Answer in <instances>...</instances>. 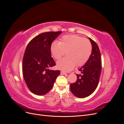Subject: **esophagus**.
<instances>
[{
	"label": "esophagus",
	"mask_w": 124,
	"mask_h": 124,
	"mask_svg": "<svg viewBox=\"0 0 124 124\" xmlns=\"http://www.w3.org/2000/svg\"><path fill=\"white\" fill-rule=\"evenodd\" d=\"M61 74L62 75H65V74H67V73L65 72V71H61Z\"/></svg>",
	"instance_id": "obj_1"
}]
</instances>
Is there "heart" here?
Returning <instances> with one entry per match:
<instances>
[{
    "label": "heart",
    "instance_id": "b5f03b06",
    "mask_svg": "<svg viewBox=\"0 0 124 124\" xmlns=\"http://www.w3.org/2000/svg\"><path fill=\"white\" fill-rule=\"evenodd\" d=\"M53 57L59 60L67 54L66 57L59 61L57 67L65 71L72 70L76 65L83 66L87 62L92 52V46L90 41L77 35L62 36L58 42L53 41L50 47Z\"/></svg>",
    "mask_w": 124,
    "mask_h": 124
}]
</instances>
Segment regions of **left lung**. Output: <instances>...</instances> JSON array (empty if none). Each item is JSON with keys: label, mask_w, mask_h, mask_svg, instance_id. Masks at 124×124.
<instances>
[{"label": "left lung", "mask_w": 124, "mask_h": 124, "mask_svg": "<svg viewBox=\"0 0 124 124\" xmlns=\"http://www.w3.org/2000/svg\"><path fill=\"white\" fill-rule=\"evenodd\" d=\"M92 45V52L85 64L78 69L81 74H77L76 83L70 84V90L78 98H85L91 95L98 85L102 63L98 45L89 38Z\"/></svg>", "instance_id": "1"}]
</instances>
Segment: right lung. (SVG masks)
Here are the masks:
<instances>
[{
	"label": "right lung",
	"instance_id": "1",
	"mask_svg": "<svg viewBox=\"0 0 124 124\" xmlns=\"http://www.w3.org/2000/svg\"><path fill=\"white\" fill-rule=\"evenodd\" d=\"M62 31L43 32L28 43L23 59V74L25 83L32 93L46 94L53 87L60 70H51L56 65L51 56L52 43Z\"/></svg>",
	"mask_w": 124,
	"mask_h": 124
}]
</instances>
